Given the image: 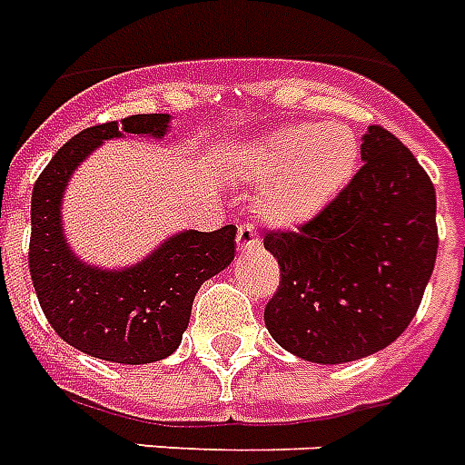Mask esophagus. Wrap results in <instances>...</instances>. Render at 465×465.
Here are the masks:
<instances>
[{"label": "esophagus", "mask_w": 465, "mask_h": 465, "mask_svg": "<svg viewBox=\"0 0 465 465\" xmlns=\"http://www.w3.org/2000/svg\"><path fill=\"white\" fill-rule=\"evenodd\" d=\"M236 243H239L241 251H255L261 246V236L253 232V226L241 224L239 232H236Z\"/></svg>", "instance_id": "1"}]
</instances>
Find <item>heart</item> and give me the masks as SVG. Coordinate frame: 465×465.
Listing matches in <instances>:
<instances>
[{
    "mask_svg": "<svg viewBox=\"0 0 465 465\" xmlns=\"http://www.w3.org/2000/svg\"><path fill=\"white\" fill-rule=\"evenodd\" d=\"M360 142L340 123L280 127L261 142L255 166L277 175L262 195V214L277 224H297L316 214L352 178Z\"/></svg>",
    "mask_w": 465,
    "mask_h": 465,
    "instance_id": "b5f03b06",
    "label": "heart"
}]
</instances>
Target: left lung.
Here are the masks:
<instances>
[{
  "label": "left lung",
  "instance_id": "1",
  "mask_svg": "<svg viewBox=\"0 0 465 465\" xmlns=\"http://www.w3.org/2000/svg\"><path fill=\"white\" fill-rule=\"evenodd\" d=\"M360 171L297 229H272L280 287L265 306L277 345L342 364L391 345L415 318L437 261V195L396 134L371 125Z\"/></svg>",
  "mask_w": 465,
  "mask_h": 465
}]
</instances>
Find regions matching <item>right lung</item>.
Listing matches in <instances>:
<instances>
[{
	"label": "right lung",
	"mask_w": 465,
	"mask_h": 465,
	"mask_svg": "<svg viewBox=\"0 0 465 465\" xmlns=\"http://www.w3.org/2000/svg\"><path fill=\"white\" fill-rule=\"evenodd\" d=\"M168 115L147 113L101 123L72 137L33 185L28 268L47 323L76 350L118 364H149L175 352L193 299L233 261L236 226L183 232L127 270H98L72 255L60 224L62 193L72 171L104 140L163 137Z\"/></svg>",
	"instance_id": "1"
}]
</instances>
